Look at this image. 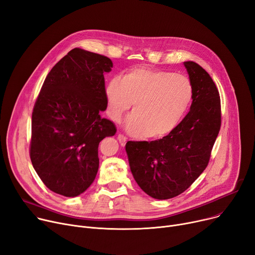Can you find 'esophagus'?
<instances>
[{
  "mask_svg": "<svg viewBox=\"0 0 255 255\" xmlns=\"http://www.w3.org/2000/svg\"><path fill=\"white\" fill-rule=\"evenodd\" d=\"M117 139H118V141H119V143H121L122 146H125L126 143H127V141H128V138L125 136V134H123V133H119Z\"/></svg>",
  "mask_w": 255,
  "mask_h": 255,
  "instance_id": "34e87169",
  "label": "esophagus"
}]
</instances>
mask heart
Masks as SVG:
<instances>
[{
    "label": "heart",
    "instance_id": "obj_1",
    "mask_svg": "<svg viewBox=\"0 0 255 255\" xmlns=\"http://www.w3.org/2000/svg\"><path fill=\"white\" fill-rule=\"evenodd\" d=\"M105 95L108 113L119 123L129 109L127 128L144 138H159L172 131L188 110L193 88L185 75L149 68H133L121 80L108 82Z\"/></svg>",
    "mask_w": 255,
    "mask_h": 255
}]
</instances>
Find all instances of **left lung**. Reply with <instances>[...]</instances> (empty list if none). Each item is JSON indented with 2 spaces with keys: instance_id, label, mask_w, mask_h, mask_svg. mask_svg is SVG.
I'll return each mask as SVG.
<instances>
[{
  "instance_id": "8db88e82",
  "label": "left lung",
  "mask_w": 255,
  "mask_h": 255,
  "mask_svg": "<svg viewBox=\"0 0 255 255\" xmlns=\"http://www.w3.org/2000/svg\"><path fill=\"white\" fill-rule=\"evenodd\" d=\"M184 66L193 97L182 122L159 140L126 145L134 180L157 200L177 197L197 180L210 160L221 126L219 92L210 75L194 62Z\"/></svg>"
}]
</instances>
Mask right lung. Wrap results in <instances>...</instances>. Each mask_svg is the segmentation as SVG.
<instances>
[{"mask_svg":"<svg viewBox=\"0 0 255 255\" xmlns=\"http://www.w3.org/2000/svg\"><path fill=\"white\" fill-rule=\"evenodd\" d=\"M107 56L74 48L48 73L32 114L29 157L50 190L73 198L94 182L99 144L114 136L115 125L102 118L106 110L104 74Z\"/></svg>","mask_w":255,"mask_h":255,"instance_id":"right-lung-1","label":"right lung"}]
</instances>
